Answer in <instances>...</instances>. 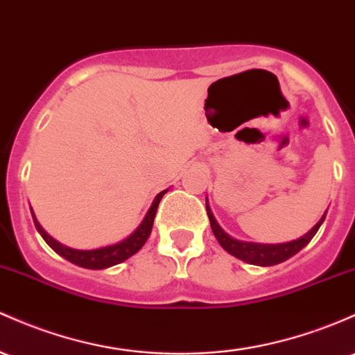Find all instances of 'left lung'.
<instances>
[{"instance_id": "left-lung-1", "label": "left lung", "mask_w": 355, "mask_h": 355, "mask_svg": "<svg viewBox=\"0 0 355 355\" xmlns=\"http://www.w3.org/2000/svg\"><path fill=\"white\" fill-rule=\"evenodd\" d=\"M205 207H207V216L210 220V227H212L214 236L219 241V244L229 254L236 256L237 259L246 261L249 264H256V266H275V264L283 263V261L290 259L291 256L297 254L298 251H302L306 244L313 239V236L317 234V231L320 229L322 222L325 220L327 212L323 214L322 219L306 232L305 236H302L300 239L290 241V243L283 244H259V243H246V241H237L234 237H231L227 232L222 231V227L217 224L216 217L210 212V207L205 200Z\"/></svg>"}]
</instances>
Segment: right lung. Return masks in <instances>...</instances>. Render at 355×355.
<instances>
[{"label": "right lung", "instance_id": "add662e5", "mask_svg": "<svg viewBox=\"0 0 355 355\" xmlns=\"http://www.w3.org/2000/svg\"><path fill=\"white\" fill-rule=\"evenodd\" d=\"M166 192H168V189L163 190V192H159L158 196L155 197L153 204H151V207L148 209L145 219H143L141 224L136 227V231L133 232V234H130L126 239H123L118 244H112V246L99 248V249H91V251L72 249V248H67V246H64V244L58 243V241L53 239L52 236L46 234V232L44 231V227L38 224V220H37V217H35L32 207H30V210H32L33 222H35V227H37V231L40 232V236L44 237L45 243L49 244V246L52 248L57 254H60L62 258H65L67 261H70V263L77 264V266H80V268H87V270H104V268L114 266V264L123 263V261L131 258V256L136 254L139 249L145 246L146 239L151 234V229H153V220H155V216H157L158 204Z\"/></svg>", "mask_w": 355, "mask_h": 355}]
</instances>
